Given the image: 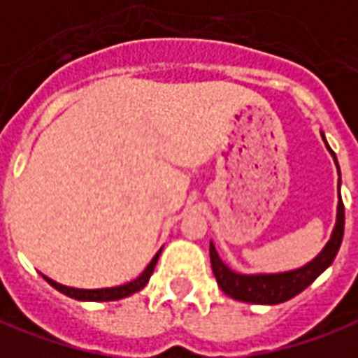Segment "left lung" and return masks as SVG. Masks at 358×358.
<instances>
[{"instance_id": "8db88e82", "label": "left lung", "mask_w": 358, "mask_h": 358, "mask_svg": "<svg viewBox=\"0 0 358 358\" xmlns=\"http://www.w3.org/2000/svg\"><path fill=\"white\" fill-rule=\"evenodd\" d=\"M322 138L325 147L333 157V162L337 166V174H339V182L337 188H341V170H339V162L337 157L327 145L325 135L322 131ZM343 231H345V208H343L341 194H339V201H337V215H335V225H333L331 237L325 243V247L320 250L317 257H313L308 264H303L300 268L284 272H257V274H243L229 268L225 262L221 261L220 252L215 250V245L210 243V259L211 268L215 274V280L220 284V288L233 300L247 301V303H261V306H274V303H282V301L290 300L294 296H298L303 292L310 284H312L323 271H327L335 261L339 247L343 241Z\"/></svg>"}]
</instances>
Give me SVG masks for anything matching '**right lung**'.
Returning <instances> with one entry per match:
<instances>
[{"mask_svg": "<svg viewBox=\"0 0 358 358\" xmlns=\"http://www.w3.org/2000/svg\"><path fill=\"white\" fill-rule=\"evenodd\" d=\"M160 252L162 249L152 257V261L148 262V266L145 271L138 274L135 280L127 282V284H121V286H113V288H96V290H84V288H70V286H64V284H58L52 278H48L43 274V278H45L52 288H57L58 292H62L64 296L68 298H74V300L80 301H115V300H123V298H127L131 294H135V292L143 290L145 286L148 284V278L152 276V272H155V266H157V261H159Z\"/></svg>", "mask_w": 358, "mask_h": 358, "instance_id": "add662e5", "label": "right lung"}]
</instances>
